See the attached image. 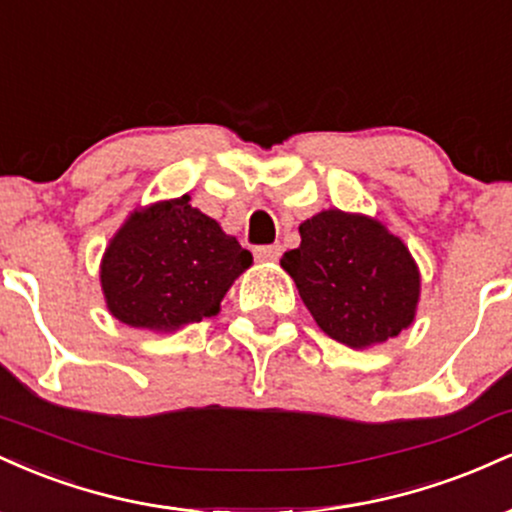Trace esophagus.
I'll list each match as a JSON object with an SVG mask.
<instances>
[{
	"mask_svg": "<svg viewBox=\"0 0 512 512\" xmlns=\"http://www.w3.org/2000/svg\"><path fill=\"white\" fill-rule=\"evenodd\" d=\"M281 255V245H262V248H255V257L260 262H276Z\"/></svg>",
	"mask_w": 512,
	"mask_h": 512,
	"instance_id": "1",
	"label": "esophagus"
}]
</instances>
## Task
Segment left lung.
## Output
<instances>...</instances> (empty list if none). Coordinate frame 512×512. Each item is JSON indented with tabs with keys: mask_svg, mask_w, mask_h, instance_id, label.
Here are the masks:
<instances>
[{
	"mask_svg": "<svg viewBox=\"0 0 512 512\" xmlns=\"http://www.w3.org/2000/svg\"><path fill=\"white\" fill-rule=\"evenodd\" d=\"M301 245L281 267L320 330L351 349L383 344L414 322L421 274L407 245L380 221L327 209L298 226Z\"/></svg>",
	"mask_w": 512,
	"mask_h": 512,
	"instance_id": "obj_1",
	"label": "left lung"
}]
</instances>
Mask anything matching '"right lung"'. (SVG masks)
<instances>
[{
  "mask_svg": "<svg viewBox=\"0 0 512 512\" xmlns=\"http://www.w3.org/2000/svg\"><path fill=\"white\" fill-rule=\"evenodd\" d=\"M252 255L182 195L137 209L101 264L108 310L137 330L175 332L219 313Z\"/></svg>",
  "mask_w": 512,
  "mask_h": 512,
  "instance_id": "obj_1",
  "label": "right lung"
}]
</instances>
